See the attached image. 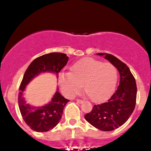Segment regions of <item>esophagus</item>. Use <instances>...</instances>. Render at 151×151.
I'll use <instances>...</instances> for the list:
<instances>
[{"instance_id":"1","label":"esophagus","mask_w":151,"mask_h":151,"mask_svg":"<svg viewBox=\"0 0 151 151\" xmlns=\"http://www.w3.org/2000/svg\"><path fill=\"white\" fill-rule=\"evenodd\" d=\"M77 101L78 102V103H79V104H82L83 102H84V101H83V100H81V99H77Z\"/></svg>"}]
</instances>
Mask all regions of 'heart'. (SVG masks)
I'll return each mask as SVG.
<instances>
[{"label": "heart", "instance_id": "1", "mask_svg": "<svg viewBox=\"0 0 151 151\" xmlns=\"http://www.w3.org/2000/svg\"><path fill=\"white\" fill-rule=\"evenodd\" d=\"M118 71L110 62H103L96 59H82L71 67L70 72L59 74V83L63 92L68 97H73L83 88L94 101L107 98L116 86Z\"/></svg>", "mask_w": 151, "mask_h": 151}]
</instances>
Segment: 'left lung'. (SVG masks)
<instances>
[{"label": "left lung", "instance_id": "obj_1", "mask_svg": "<svg viewBox=\"0 0 151 151\" xmlns=\"http://www.w3.org/2000/svg\"><path fill=\"white\" fill-rule=\"evenodd\" d=\"M116 67L120 75L117 89L106 102L93 106L84 118L91 125L104 131H111L125 124L132 114L136 101L137 87L135 78L128 66L107 53H97Z\"/></svg>", "mask_w": 151, "mask_h": 151}]
</instances>
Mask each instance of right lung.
Here are the masks:
<instances>
[{
	"mask_svg": "<svg viewBox=\"0 0 151 151\" xmlns=\"http://www.w3.org/2000/svg\"><path fill=\"white\" fill-rule=\"evenodd\" d=\"M66 54L52 52L36 58L30 63L24 74L18 93V106L22 119L27 125L37 132H46L52 129L60 122L63 109L70 100L62 96L58 88L49 103L41 106H33L27 104L23 93L26 86L35 77L41 73L51 72L58 77L68 62Z\"/></svg>",
	"mask_w": 151,
	"mask_h": 151,
	"instance_id": "add662e5",
	"label": "right lung"
}]
</instances>
